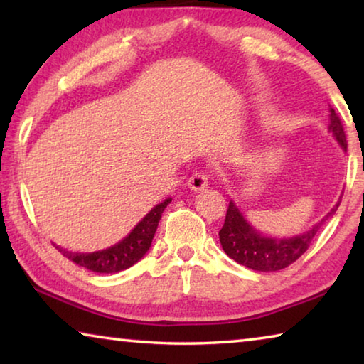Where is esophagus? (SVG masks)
<instances>
[{"label":"esophagus","mask_w":364,"mask_h":364,"mask_svg":"<svg viewBox=\"0 0 364 364\" xmlns=\"http://www.w3.org/2000/svg\"><path fill=\"white\" fill-rule=\"evenodd\" d=\"M207 184H208V176L205 173H202V171H196V173L191 175L188 180V186L194 191L204 189Z\"/></svg>","instance_id":"1"}]
</instances>
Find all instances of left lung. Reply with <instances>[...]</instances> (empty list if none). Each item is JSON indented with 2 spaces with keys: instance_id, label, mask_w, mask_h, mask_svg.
<instances>
[{
  "instance_id": "obj_1",
  "label": "left lung",
  "mask_w": 364,
  "mask_h": 364,
  "mask_svg": "<svg viewBox=\"0 0 364 364\" xmlns=\"http://www.w3.org/2000/svg\"><path fill=\"white\" fill-rule=\"evenodd\" d=\"M329 130L334 134L345 151H347V138H345L343 125L334 109H331V123ZM341 205V200L337 202L336 207L326 215V217L311 228L310 231L294 237H267L262 236L260 232L252 228L247 220L242 217L236 204L231 200L226 210L225 225L221 228L218 236L221 247L225 254L232 258L239 264H244L250 269L255 271H278L292 264L299 260L310 247V244L315 239L319 228L323 226L326 220H329L336 213L337 207Z\"/></svg>"
}]
</instances>
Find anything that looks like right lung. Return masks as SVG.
<instances>
[{
    "instance_id": "obj_1",
    "label": "right lung",
    "mask_w": 364,
    "mask_h": 364,
    "mask_svg": "<svg viewBox=\"0 0 364 364\" xmlns=\"http://www.w3.org/2000/svg\"><path fill=\"white\" fill-rule=\"evenodd\" d=\"M170 202L171 199H165L164 202L157 204L133 228V231L125 239H122L119 244L109 249L83 254V252H69L56 244H54V247L63 252L64 257L77 263L78 267L95 271V273H119V271L133 267L149 250L154 234L157 231L159 221L162 218L165 207Z\"/></svg>"
}]
</instances>
